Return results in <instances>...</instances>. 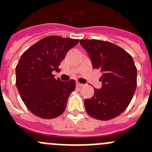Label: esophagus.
<instances>
[{
	"instance_id": "esophagus-1",
	"label": "esophagus",
	"mask_w": 152,
	"mask_h": 152,
	"mask_svg": "<svg viewBox=\"0 0 152 152\" xmlns=\"http://www.w3.org/2000/svg\"><path fill=\"white\" fill-rule=\"evenodd\" d=\"M76 85H77V87H78V88H81V87H83V86H84V84L77 82V84H76Z\"/></svg>"
}]
</instances>
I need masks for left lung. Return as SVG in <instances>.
Masks as SVG:
<instances>
[{
  "instance_id": "left-lung-1",
  "label": "left lung",
  "mask_w": 152,
  "mask_h": 152,
  "mask_svg": "<svg viewBox=\"0 0 152 152\" xmlns=\"http://www.w3.org/2000/svg\"><path fill=\"white\" fill-rule=\"evenodd\" d=\"M91 58L93 68L103 73L100 89L94 88L91 99L84 100L85 110L100 120L113 119L124 112L137 86V68L128 52L115 44L96 39H80Z\"/></svg>"
}]
</instances>
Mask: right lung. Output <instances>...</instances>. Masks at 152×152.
Returning <instances> with one entry per match:
<instances>
[{
  "mask_svg": "<svg viewBox=\"0 0 152 152\" xmlns=\"http://www.w3.org/2000/svg\"><path fill=\"white\" fill-rule=\"evenodd\" d=\"M79 39L50 36L42 39L24 52L16 67V85L26 107L36 116L53 119L66 108L75 80H56L58 72L67 52Z\"/></svg>",
  "mask_w": 152,
  "mask_h": 152,
  "instance_id": "add662e5",
  "label": "right lung"
}]
</instances>
